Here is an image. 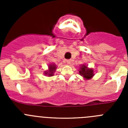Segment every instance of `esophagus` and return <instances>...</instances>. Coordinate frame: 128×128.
Here are the masks:
<instances>
[{
  "label": "esophagus",
  "instance_id": "esophagus-1",
  "mask_svg": "<svg viewBox=\"0 0 128 128\" xmlns=\"http://www.w3.org/2000/svg\"><path fill=\"white\" fill-rule=\"evenodd\" d=\"M71 62H72L71 60H66V63H67L68 65H70V64L71 63Z\"/></svg>",
  "mask_w": 128,
  "mask_h": 128
}]
</instances>
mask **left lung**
I'll list each match as a JSON object with an SVG mask.
<instances>
[{"instance_id":"obj_1","label":"left lung","mask_w":128,"mask_h":128,"mask_svg":"<svg viewBox=\"0 0 128 128\" xmlns=\"http://www.w3.org/2000/svg\"><path fill=\"white\" fill-rule=\"evenodd\" d=\"M79 72L80 75L82 76L86 80H90L94 75L93 69L88 68L85 65H82L80 66V70Z\"/></svg>"}]
</instances>
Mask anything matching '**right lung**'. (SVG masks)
<instances>
[{
  "label": "right lung",
  "instance_id": "add662e5",
  "mask_svg": "<svg viewBox=\"0 0 128 128\" xmlns=\"http://www.w3.org/2000/svg\"><path fill=\"white\" fill-rule=\"evenodd\" d=\"M56 69V65L54 64H50L48 65V70L47 71H45L44 74L48 76H52L54 75V72Z\"/></svg>",
  "mask_w": 128,
  "mask_h": 128
}]
</instances>
